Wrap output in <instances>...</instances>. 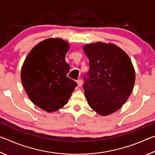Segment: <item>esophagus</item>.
<instances>
[{
	"label": "esophagus",
	"mask_w": 155,
	"mask_h": 155,
	"mask_svg": "<svg viewBox=\"0 0 155 155\" xmlns=\"http://www.w3.org/2000/svg\"><path fill=\"white\" fill-rule=\"evenodd\" d=\"M77 84H78V87H81V86L82 85L83 82H82V80H81V79H78V80L77 81Z\"/></svg>",
	"instance_id": "34e87169"
}]
</instances>
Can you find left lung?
<instances>
[{
	"label": "left lung",
	"instance_id": "1",
	"mask_svg": "<svg viewBox=\"0 0 155 155\" xmlns=\"http://www.w3.org/2000/svg\"><path fill=\"white\" fill-rule=\"evenodd\" d=\"M83 51L90 70L83 90L89 105L101 115L117 111L132 92L135 72L128 54L114 44H86Z\"/></svg>",
	"mask_w": 155,
	"mask_h": 155
}]
</instances>
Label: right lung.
<instances>
[{
  "instance_id": "1",
  "label": "right lung",
  "mask_w": 155,
  "mask_h": 155,
  "mask_svg": "<svg viewBox=\"0 0 155 155\" xmlns=\"http://www.w3.org/2000/svg\"><path fill=\"white\" fill-rule=\"evenodd\" d=\"M70 46L61 38H49L34 47L21 70V81L33 104L47 112L66 104L77 83L67 77L65 57Z\"/></svg>"
}]
</instances>
